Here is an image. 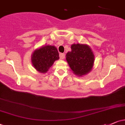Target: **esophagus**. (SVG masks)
I'll list each match as a JSON object with an SVG mask.
<instances>
[{
    "label": "esophagus",
    "mask_w": 125,
    "mask_h": 125,
    "mask_svg": "<svg viewBox=\"0 0 125 125\" xmlns=\"http://www.w3.org/2000/svg\"><path fill=\"white\" fill-rule=\"evenodd\" d=\"M60 58L61 60H64V58H65V54H64V53H60Z\"/></svg>",
    "instance_id": "esophagus-1"
}]
</instances>
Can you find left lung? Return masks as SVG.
<instances>
[{"label": "left lung", "instance_id": "left-lung-1", "mask_svg": "<svg viewBox=\"0 0 125 125\" xmlns=\"http://www.w3.org/2000/svg\"><path fill=\"white\" fill-rule=\"evenodd\" d=\"M71 49L66 54V61L73 73L82 77L92 71L95 56L89 45L74 43L71 45Z\"/></svg>", "mask_w": 125, "mask_h": 125}]
</instances>
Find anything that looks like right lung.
<instances>
[{"instance_id":"obj_1","label":"right lung","mask_w":125,"mask_h":125,"mask_svg":"<svg viewBox=\"0 0 125 125\" xmlns=\"http://www.w3.org/2000/svg\"><path fill=\"white\" fill-rule=\"evenodd\" d=\"M59 58L58 52L53 45H44L37 48L33 51L31 57L33 67L41 73H46Z\"/></svg>"}]
</instances>
